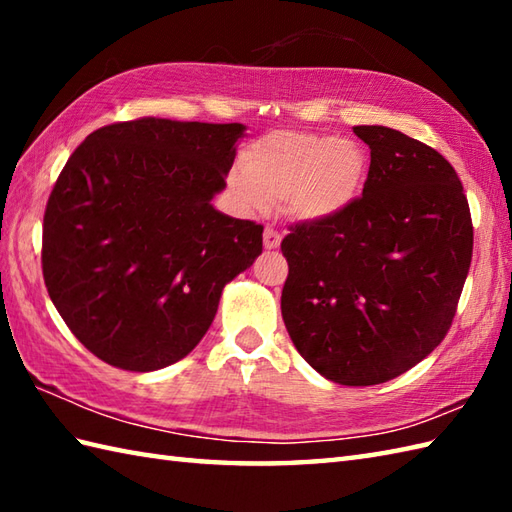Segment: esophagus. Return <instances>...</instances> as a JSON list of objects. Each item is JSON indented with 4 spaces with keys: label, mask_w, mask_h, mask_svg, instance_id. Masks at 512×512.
Returning <instances> with one entry per match:
<instances>
[{
    "label": "esophagus",
    "mask_w": 512,
    "mask_h": 512,
    "mask_svg": "<svg viewBox=\"0 0 512 512\" xmlns=\"http://www.w3.org/2000/svg\"><path fill=\"white\" fill-rule=\"evenodd\" d=\"M279 244H281V235H279L277 228L266 226V228H264V248L273 250V248H277Z\"/></svg>",
    "instance_id": "obj_1"
}]
</instances>
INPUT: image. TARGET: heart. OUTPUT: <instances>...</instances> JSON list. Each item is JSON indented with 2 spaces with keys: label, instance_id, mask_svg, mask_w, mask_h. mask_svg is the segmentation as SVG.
Here are the masks:
<instances>
[{
  "label": "heart",
  "instance_id": "obj_1",
  "mask_svg": "<svg viewBox=\"0 0 512 512\" xmlns=\"http://www.w3.org/2000/svg\"><path fill=\"white\" fill-rule=\"evenodd\" d=\"M367 156L347 138L317 132H273L244 154L231 187L248 211L284 200L299 220H325L350 206L363 187Z\"/></svg>",
  "mask_w": 512,
  "mask_h": 512
}]
</instances>
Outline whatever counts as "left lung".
<instances>
[{"instance_id":"left-lung-1","label":"left lung","mask_w":512,"mask_h":512,"mask_svg":"<svg viewBox=\"0 0 512 512\" xmlns=\"http://www.w3.org/2000/svg\"><path fill=\"white\" fill-rule=\"evenodd\" d=\"M369 171L341 213L281 242V317L332 383L367 387L405 374L447 336L473 257L458 173L436 149L383 125H358Z\"/></svg>"}]
</instances>
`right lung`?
Segmentation results:
<instances>
[{
    "label": "right lung",
    "mask_w": 512,
    "mask_h": 512,
    "mask_svg": "<svg viewBox=\"0 0 512 512\" xmlns=\"http://www.w3.org/2000/svg\"><path fill=\"white\" fill-rule=\"evenodd\" d=\"M242 123L138 118L76 147L43 215L41 266L61 319L101 361L156 372L187 356L264 226L211 204Z\"/></svg>",
    "instance_id": "obj_1"
}]
</instances>
